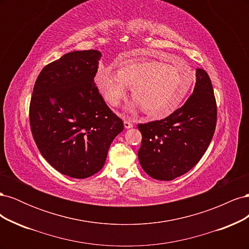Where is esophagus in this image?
Here are the masks:
<instances>
[{
    "label": "esophagus",
    "instance_id": "34e87169",
    "mask_svg": "<svg viewBox=\"0 0 249 249\" xmlns=\"http://www.w3.org/2000/svg\"><path fill=\"white\" fill-rule=\"evenodd\" d=\"M124 127H125V129H131V127H133V124L130 122L129 119H124Z\"/></svg>",
    "mask_w": 249,
    "mask_h": 249
}]
</instances>
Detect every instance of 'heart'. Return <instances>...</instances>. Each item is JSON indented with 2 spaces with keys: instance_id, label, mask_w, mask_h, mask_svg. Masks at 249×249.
Returning <instances> with one entry per match:
<instances>
[{
  "instance_id": "obj_1",
  "label": "heart",
  "mask_w": 249,
  "mask_h": 249,
  "mask_svg": "<svg viewBox=\"0 0 249 249\" xmlns=\"http://www.w3.org/2000/svg\"><path fill=\"white\" fill-rule=\"evenodd\" d=\"M95 82L111 106H117L132 87L130 109L141 106L148 115L165 117L176 111L192 84L190 67L168 65L153 60L124 63L118 72L101 70Z\"/></svg>"
}]
</instances>
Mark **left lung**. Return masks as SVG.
<instances>
[{"label":"left lung","instance_id":"obj_1","mask_svg":"<svg viewBox=\"0 0 249 249\" xmlns=\"http://www.w3.org/2000/svg\"><path fill=\"white\" fill-rule=\"evenodd\" d=\"M217 107L206 71L196 70L193 93L179 109L161 120L138 124L142 134L138 159L149 177L171 180L201 159L216 127Z\"/></svg>","mask_w":249,"mask_h":249}]
</instances>
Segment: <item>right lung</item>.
<instances>
[{
  "label": "right lung",
  "mask_w": 249,
  "mask_h": 249,
  "mask_svg": "<svg viewBox=\"0 0 249 249\" xmlns=\"http://www.w3.org/2000/svg\"><path fill=\"white\" fill-rule=\"evenodd\" d=\"M102 53H67L43 67L30 103V124L40 154L73 178L100 171L124 123L105 103L94 77Z\"/></svg>",
  "instance_id": "right-lung-1"
}]
</instances>
